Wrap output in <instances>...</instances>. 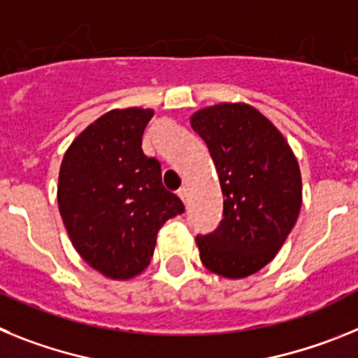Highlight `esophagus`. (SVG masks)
I'll return each instance as SVG.
<instances>
[{
    "instance_id": "34e87169",
    "label": "esophagus",
    "mask_w": 358,
    "mask_h": 358,
    "mask_svg": "<svg viewBox=\"0 0 358 358\" xmlns=\"http://www.w3.org/2000/svg\"><path fill=\"white\" fill-rule=\"evenodd\" d=\"M177 195H179V197H181V201L186 204V201H188V189L181 188L179 192H177Z\"/></svg>"
}]
</instances>
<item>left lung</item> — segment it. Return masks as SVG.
Instances as JSON below:
<instances>
[{
	"instance_id": "8db88e82",
	"label": "left lung",
	"mask_w": 358,
	"mask_h": 358,
	"mask_svg": "<svg viewBox=\"0 0 358 358\" xmlns=\"http://www.w3.org/2000/svg\"><path fill=\"white\" fill-rule=\"evenodd\" d=\"M208 145L224 197V218L197 236L202 265L229 280L258 273L273 260L301 210V172L271 120L249 103L222 102L189 118Z\"/></svg>"
}]
</instances>
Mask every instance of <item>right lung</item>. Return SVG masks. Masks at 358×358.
Listing matches in <instances>:
<instances>
[{"label": "right lung", "mask_w": 358, "mask_h": 358, "mask_svg": "<svg viewBox=\"0 0 358 358\" xmlns=\"http://www.w3.org/2000/svg\"><path fill=\"white\" fill-rule=\"evenodd\" d=\"M152 109H113L73 140L59 172L57 201L73 248L110 280L148 267L157 231L185 211L161 182V164L141 140Z\"/></svg>", "instance_id": "obj_1"}]
</instances>
